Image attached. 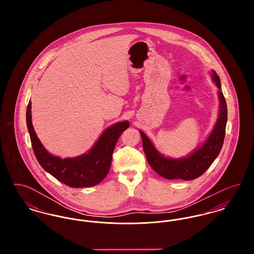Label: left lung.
Wrapping results in <instances>:
<instances>
[{"mask_svg":"<svg viewBox=\"0 0 254 254\" xmlns=\"http://www.w3.org/2000/svg\"><path fill=\"white\" fill-rule=\"evenodd\" d=\"M210 76L212 82L218 87L219 112L217 121L205 142L195 148L191 153L185 157H166L158 151L148 136L140 130L143 148L149 166L157 174L166 179L190 181L198 178L210 167L221 151L226 133L228 109L225 97L222 92L219 76L213 70L210 73Z\"/></svg>","mask_w":254,"mask_h":254,"instance_id":"8db88e82","label":"left lung"}]
</instances>
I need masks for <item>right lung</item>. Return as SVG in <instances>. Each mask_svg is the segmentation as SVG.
<instances>
[{
	"mask_svg": "<svg viewBox=\"0 0 254 254\" xmlns=\"http://www.w3.org/2000/svg\"><path fill=\"white\" fill-rule=\"evenodd\" d=\"M26 126L32 148L41 167L68 187L88 188L100 184L108 175L115 145L122 132L129 127V122L113 124L105 129L87 152L72 158L55 156L45 148L32 125L30 101L26 109Z\"/></svg>",
	"mask_w": 254,
	"mask_h": 254,
	"instance_id": "add662e5",
	"label": "right lung"
}]
</instances>
